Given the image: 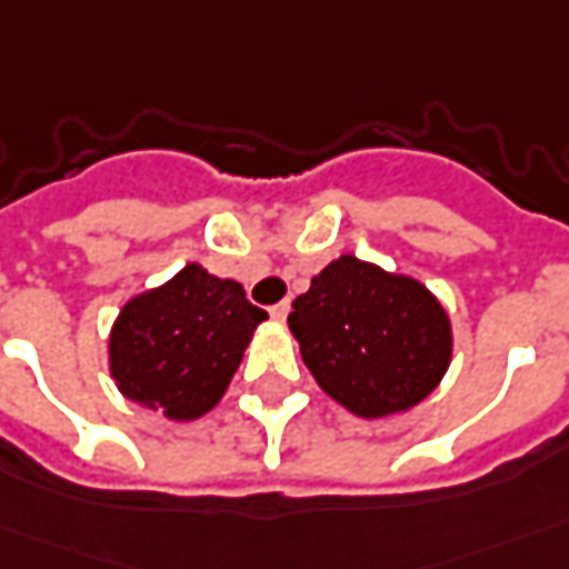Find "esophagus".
Segmentation results:
<instances>
[{
	"mask_svg": "<svg viewBox=\"0 0 569 569\" xmlns=\"http://www.w3.org/2000/svg\"><path fill=\"white\" fill-rule=\"evenodd\" d=\"M288 312H291V303H288V300H281V303H276V307L269 309V316H272L276 322H284V319H288Z\"/></svg>",
	"mask_w": 569,
	"mask_h": 569,
	"instance_id": "34e87169",
	"label": "esophagus"
}]
</instances>
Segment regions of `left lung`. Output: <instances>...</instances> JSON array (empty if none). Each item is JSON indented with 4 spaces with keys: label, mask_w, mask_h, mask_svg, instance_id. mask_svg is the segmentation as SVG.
<instances>
[{
    "label": "left lung",
    "mask_w": 569,
    "mask_h": 569,
    "mask_svg": "<svg viewBox=\"0 0 569 569\" xmlns=\"http://www.w3.org/2000/svg\"><path fill=\"white\" fill-rule=\"evenodd\" d=\"M288 328L316 383L359 418L409 411L452 362V325L440 300L421 281L352 253L312 278Z\"/></svg>",
    "instance_id": "8db88e82"
}]
</instances>
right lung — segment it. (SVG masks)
<instances>
[{
	"label": "right lung",
	"instance_id": "obj_1",
	"mask_svg": "<svg viewBox=\"0 0 569 569\" xmlns=\"http://www.w3.org/2000/svg\"><path fill=\"white\" fill-rule=\"evenodd\" d=\"M266 312L232 278L201 262L120 309L108 340L117 390L170 421H194L217 406Z\"/></svg>",
	"mask_w": 569,
	"mask_h": 569
}]
</instances>
